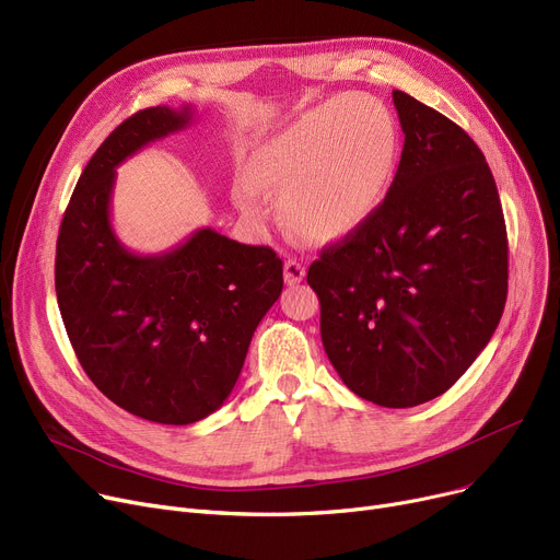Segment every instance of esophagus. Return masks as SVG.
<instances>
[{"label": "esophagus", "mask_w": 560, "mask_h": 560, "mask_svg": "<svg viewBox=\"0 0 560 560\" xmlns=\"http://www.w3.org/2000/svg\"><path fill=\"white\" fill-rule=\"evenodd\" d=\"M304 277H306V268L298 258H288L283 262V281L288 285H298L300 281H304Z\"/></svg>", "instance_id": "esophagus-1"}]
</instances>
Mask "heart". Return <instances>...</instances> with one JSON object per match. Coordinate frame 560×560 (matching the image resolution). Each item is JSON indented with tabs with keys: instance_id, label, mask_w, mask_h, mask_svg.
Wrapping results in <instances>:
<instances>
[{
	"instance_id": "heart-1",
	"label": "heart",
	"mask_w": 560,
	"mask_h": 560,
	"mask_svg": "<svg viewBox=\"0 0 560 560\" xmlns=\"http://www.w3.org/2000/svg\"><path fill=\"white\" fill-rule=\"evenodd\" d=\"M399 161L390 108L363 93L322 102L252 152L245 184L279 203L281 222L306 243H336L357 233L384 203ZM241 209L254 213L241 188Z\"/></svg>"
}]
</instances>
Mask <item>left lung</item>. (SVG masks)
Masks as SVG:
<instances>
[{"instance_id": "1", "label": "left lung", "mask_w": 560, "mask_h": 560, "mask_svg": "<svg viewBox=\"0 0 560 560\" xmlns=\"http://www.w3.org/2000/svg\"><path fill=\"white\" fill-rule=\"evenodd\" d=\"M404 150L378 211L325 247L306 281L345 386L410 408L447 393L502 319L509 241L486 156L450 117L401 91Z\"/></svg>"}]
</instances>
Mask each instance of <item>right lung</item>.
Here are the masks:
<instances>
[{
    "label": "right lung",
    "mask_w": 560,
    "mask_h": 560,
    "mask_svg": "<svg viewBox=\"0 0 560 560\" xmlns=\"http://www.w3.org/2000/svg\"><path fill=\"white\" fill-rule=\"evenodd\" d=\"M190 120V106H152L117 127L79 176L56 241V298L81 368L113 404L179 427L209 418L231 395L283 288L270 247L209 226L152 256L117 241L115 167Z\"/></svg>",
    "instance_id": "obj_1"
}]
</instances>
